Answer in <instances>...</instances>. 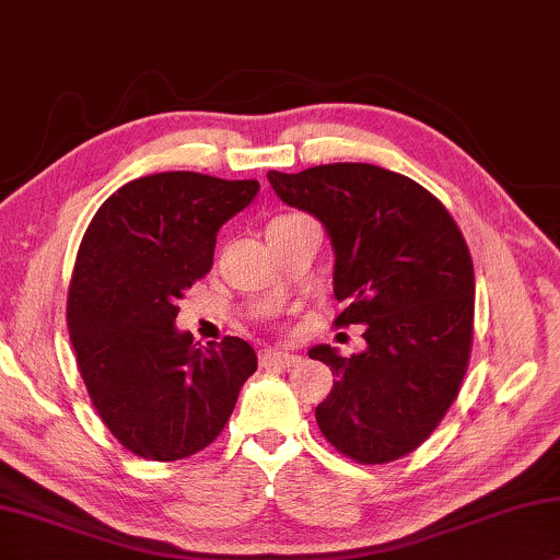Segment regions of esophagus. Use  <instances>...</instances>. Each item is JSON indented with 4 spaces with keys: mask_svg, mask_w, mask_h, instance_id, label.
<instances>
[{
    "mask_svg": "<svg viewBox=\"0 0 560 560\" xmlns=\"http://www.w3.org/2000/svg\"><path fill=\"white\" fill-rule=\"evenodd\" d=\"M294 360H296V355H291V352H287V350H277V348L258 350V362H261L264 368H271V365L289 368V365H294Z\"/></svg>",
    "mask_w": 560,
    "mask_h": 560,
    "instance_id": "34e87169",
    "label": "esophagus"
}]
</instances>
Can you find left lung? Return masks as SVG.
Masks as SVG:
<instances>
[{
	"mask_svg": "<svg viewBox=\"0 0 560 560\" xmlns=\"http://www.w3.org/2000/svg\"><path fill=\"white\" fill-rule=\"evenodd\" d=\"M281 202L325 225L335 250L337 327H365V350L314 345L337 377L317 406L322 434L362 464L411 454L454 404L467 373L475 269L459 228L434 195L362 162L271 170Z\"/></svg>",
	"mask_w": 560,
	"mask_h": 560,
	"instance_id": "8db88e82",
	"label": "left lung"
}]
</instances>
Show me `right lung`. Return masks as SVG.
<instances>
[{"label": "right lung", "instance_id": "obj_1", "mask_svg": "<svg viewBox=\"0 0 560 560\" xmlns=\"http://www.w3.org/2000/svg\"><path fill=\"white\" fill-rule=\"evenodd\" d=\"M256 179L160 172L101 205L78 248L68 329L101 421L137 456L198 454L231 419L258 358L241 337L192 342L177 302L212 266L218 231L248 208Z\"/></svg>", "mask_w": 560, "mask_h": 560}]
</instances>
